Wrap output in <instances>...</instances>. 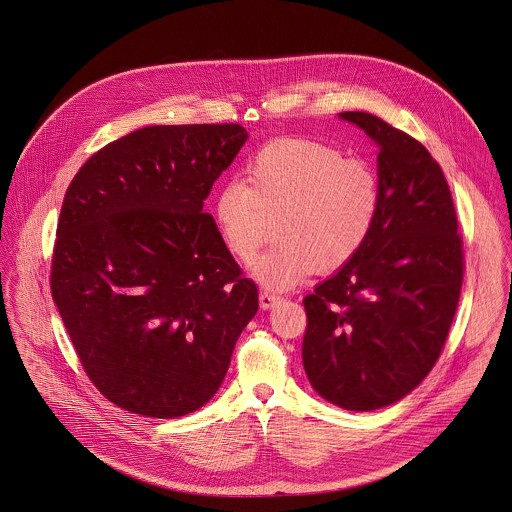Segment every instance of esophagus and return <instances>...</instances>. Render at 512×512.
<instances>
[{
	"instance_id": "34e87169",
	"label": "esophagus",
	"mask_w": 512,
	"mask_h": 512,
	"mask_svg": "<svg viewBox=\"0 0 512 512\" xmlns=\"http://www.w3.org/2000/svg\"><path fill=\"white\" fill-rule=\"evenodd\" d=\"M283 298L277 294V292H273V290H261V294H259V302H261V308L263 310H269V308H273L275 304H279Z\"/></svg>"
}]
</instances>
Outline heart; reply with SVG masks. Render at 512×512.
Listing matches in <instances>:
<instances>
[{
  "label": "heart",
  "instance_id": "heart-1",
  "mask_svg": "<svg viewBox=\"0 0 512 512\" xmlns=\"http://www.w3.org/2000/svg\"><path fill=\"white\" fill-rule=\"evenodd\" d=\"M383 206L381 178L363 159L302 137L263 145L245 176L216 196L214 218L229 253L249 263L273 233L279 241L253 273L261 283L288 288L310 273H334L371 239Z\"/></svg>",
  "mask_w": 512,
  "mask_h": 512
}]
</instances>
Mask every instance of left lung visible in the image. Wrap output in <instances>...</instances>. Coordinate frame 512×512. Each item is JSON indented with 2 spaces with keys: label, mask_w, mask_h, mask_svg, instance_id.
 Listing matches in <instances>:
<instances>
[{
  "label": "left lung",
  "mask_w": 512,
  "mask_h": 512,
  "mask_svg": "<svg viewBox=\"0 0 512 512\" xmlns=\"http://www.w3.org/2000/svg\"><path fill=\"white\" fill-rule=\"evenodd\" d=\"M379 145L383 206L363 251L304 302V371L345 410H377L432 371L454 322L463 241L438 161L408 133L343 112Z\"/></svg>",
  "instance_id": "1"
}]
</instances>
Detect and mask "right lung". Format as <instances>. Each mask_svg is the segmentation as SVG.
<instances>
[{
    "mask_svg": "<svg viewBox=\"0 0 512 512\" xmlns=\"http://www.w3.org/2000/svg\"><path fill=\"white\" fill-rule=\"evenodd\" d=\"M247 139L239 123L151 125L94 153L58 218L51 292L94 387L149 418L216 395L259 310L214 218L218 176Z\"/></svg>",
    "mask_w": 512,
    "mask_h": 512,
    "instance_id": "1",
    "label": "right lung"
}]
</instances>
